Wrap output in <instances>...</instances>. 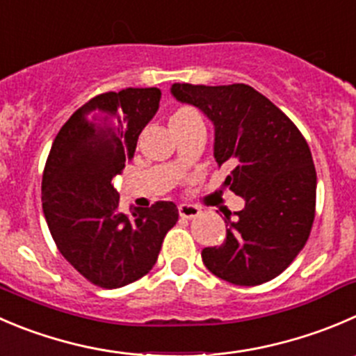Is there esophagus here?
Masks as SVG:
<instances>
[{"instance_id":"esophagus-1","label":"esophagus","mask_w":356,"mask_h":356,"mask_svg":"<svg viewBox=\"0 0 356 356\" xmlns=\"http://www.w3.org/2000/svg\"><path fill=\"white\" fill-rule=\"evenodd\" d=\"M200 213V209L196 205H191V203H181L179 205V216L184 217V219H193Z\"/></svg>"}]
</instances>
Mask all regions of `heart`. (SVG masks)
<instances>
[{"label": "heart", "instance_id": "b5f03b06", "mask_svg": "<svg viewBox=\"0 0 356 356\" xmlns=\"http://www.w3.org/2000/svg\"><path fill=\"white\" fill-rule=\"evenodd\" d=\"M188 115H191V111H186V109H181V111H177L174 116H172L170 122H175V120H181V118H184V116H188Z\"/></svg>", "mask_w": 356, "mask_h": 356}]
</instances>
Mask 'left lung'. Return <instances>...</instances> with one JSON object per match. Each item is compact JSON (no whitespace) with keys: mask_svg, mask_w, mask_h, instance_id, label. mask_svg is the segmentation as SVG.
<instances>
[{"mask_svg":"<svg viewBox=\"0 0 356 356\" xmlns=\"http://www.w3.org/2000/svg\"><path fill=\"white\" fill-rule=\"evenodd\" d=\"M170 94L198 108L213 125V158L233 170L224 186L245 200L226 240L202 250L220 280L261 285L289 268L315 219L316 172L298 127L243 83L220 86L174 83Z\"/></svg>","mask_w":356,"mask_h":356,"instance_id":"1","label":"left lung"}]
</instances>
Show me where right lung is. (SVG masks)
Returning <instances> with one entry per match:
<instances>
[{
  "label": "right lung",
  "mask_w": 356,
  "mask_h": 356,
  "mask_svg": "<svg viewBox=\"0 0 356 356\" xmlns=\"http://www.w3.org/2000/svg\"><path fill=\"white\" fill-rule=\"evenodd\" d=\"M160 99L154 86L90 99L58 130L44 165L41 200L51 238L72 268L102 289L123 287L149 273L179 219L174 202L125 216L113 186Z\"/></svg>",
  "instance_id": "right-lung-1"
}]
</instances>
